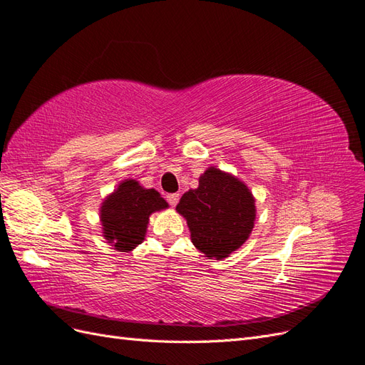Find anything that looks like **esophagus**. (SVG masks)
Listing matches in <instances>:
<instances>
[{"label":"esophagus","instance_id":"esophagus-1","mask_svg":"<svg viewBox=\"0 0 365 365\" xmlns=\"http://www.w3.org/2000/svg\"><path fill=\"white\" fill-rule=\"evenodd\" d=\"M179 199H180V195L177 194V192H173V194H168L166 195V200H168V203L171 205V207H175V205L179 203Z\"/></svg>","mask_w":365,"mask_h":365}]
</instances>
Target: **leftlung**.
Wrapping results in <instances>:
<instances>
[{
  "label": "left lung",
  "instance_id": "8db88e82",
  "mask_svg": "<svg viewBox=\"0 0 365 365\" xmlns=\"http://www.w3.org/2000/svg\"><path fill=\"white\" fill-rule=\"evenodd\" d=\"M175 210L186 219L194 247L222 260L245 244L255 227V197L237 177L208 168L199 188L182 195Z\"/></svg>",
  "mask_w": 365,
  "mask_h": 365
}]
</instances>
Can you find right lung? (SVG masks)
Listing matches in <instances>:
<instances>
[{
    "instance_id": "obj_1",
    "label": "right lung",
    "mask_w": 365,
    "mask_h": 365,
    "mask_svg": "<svg viewBox=\"0 0 365 365\" xmlns=\"http://www.w3.org/2000/svg\"><path fill=\"white\" fill-rule=\"evenodd\" d=\"M165 208L168 203L158 191L126 179L101 203L103 237L118 251H133L145 240L149 216Z\"/></svg>"
}]
</instances>
